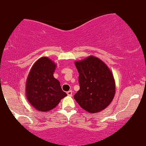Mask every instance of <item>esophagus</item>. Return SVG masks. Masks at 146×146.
I'll use <instances>...</instances> for the list:
<instances>
[{"label":"esophagus","mask_w":146,"mask_h":146,"mask_svg":"<svg viewBox=\"0 0 146 146\" xmlns=\"http://www.w3.org/2000/svg\"><path fill=\"white\" fill-rule=\"evenodd\" d=\"M66 93H67V94H68V96H72V93H73V92H72V91H70H70L67 92Z\"/></svg>","instance_id":"obj_1"}]
</instances>
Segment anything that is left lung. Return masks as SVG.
I'll use <instances>...</instances> for the list:
<instances>
[{
    "label": "left lung",
    "mask_w": 146,
    "mask_h": 146,
    "mask_svg": "<svg viewBox=\"0 0 146 146\" xmlns=\"http://www.w3.org/2000/svg\"><path fill=\"white\" fill-rule=\"evenodd\" d=\"M75 65L79 73L80 90L74 99L89 113H96L105 109L115 93V80L109 68L93 56L76 61Z\"/></svg>",
    "instance_id": "1"
}]
</instances>
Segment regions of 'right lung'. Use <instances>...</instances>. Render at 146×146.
<instances>
[{
  "label": "right lung",
  "mask_w": 146,
  "mask_h": 146,
  "mask_svg": "<svg viewBox=\"0 0 146 146\" xmlns=\"http://www.w3.org/2000/svg\"><path fill=\"white\" fill-rule=\"evenodd\" d=\"M55 68V63L43 56L33 64L27 77V100L39 111L46 112L53 109L61 99L67 96L61 89L59 81L54 78Z\"/></svg>",
  "instance_id": "right-lung-1"
}]
</instances>
